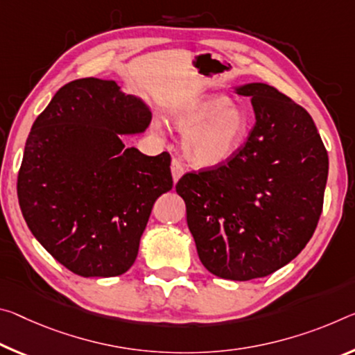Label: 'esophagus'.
<instances>
[{
  "instance_id": "34e87169",
  "label": "esophagus",
  "mask_w": 355,
  "mask_h": 355,
  "mask_svg": "<svg viewBox=\"0 0 355 355\" xmlns=\"http://www.w3.org/2000/svg\"><path fill=\"white\" fill-rule=\"evenodd\" d=\"M171 171H172V178L173 182H178L180 178H182V175L184 173V168H183V164L180 162L178 159H172V166H171Z\"/></svg>"
}]
</instances>
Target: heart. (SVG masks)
<instances>
[{
	"label": "heart",
	"mask_w": 355,
	"mask_h": 355,
	"mask_svg": "<svg viewBox=\"0 0 355 355\" xmlns=\"http://www.w3.org/2000/svg\"><path fill=\"white\" fill-rule=\"evenodd\" d=\"M168 121L183 139V151L196 166L211 167L229 161L248 137L251 118L239 103L223 94H207L172 112ZM156 131L161 126L155 125Z\"/></svg>",
	"instance_id": "obj_1"
}]
</instances>
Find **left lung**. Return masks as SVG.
I'll return each instance as SVG.
<instances>
[{
    "instance_id": "obj_1",
    "label": "left lung",
    "mask_w": 355,
    "mask_h": 355,
    "mask_svg": "<svg viewBox=\"0 0 355 355\" xmlns=\"http://www.w3.org/2000/svg\"><path fill=\"white\" fill-rule=\"evenodd\" d=\"M256 125L226 164L178 180L200 262L224 279L262 278L305 248L322 213L329 156L308 112L267 83L235 87Z\"/></svg>"
}]
</instances>
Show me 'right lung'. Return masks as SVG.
Here are the masks:
<instances>
[{
	"label": "right lung",
	"mask_w": 355,
	"mask_h": 355,
	"mask_svg": "<svg viewBox=\"0 0 355 355\" xmlns=\"http://www.w3.org/2000/svg\"><path fill=\"white\" fill-rule=\"evenodd\" d=\"M151 112L114 80L66 83L33 123L17 180L36 240L80 277L110 278L136 261L151 208L173 187L171 155L125 147Z\"/></svg>",
	"instance_id": "obj_1"
}]
</instances>
